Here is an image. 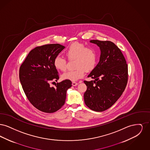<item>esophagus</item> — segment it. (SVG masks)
I'll list each match as a JSON object with an SVG mask.
<instances>
[{
	"instance_id": "1",
	"label": "esophagus",
	"mask_w": 150,
	"mask_h": 150,
	"mask_svg": "<svg viewBox=\"0 0 150 150\" xmlns=\"http://www.w3.org/2000/svg\"><path fill=\"white\" fill-rule=\"evenodd\" d=\"M78 84V83H76V82H72V86H76Z\"/></svg>"
}]
</instances>
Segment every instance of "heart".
Returning <instances> with one entry per match:
<instances>
[{
	"mask_svg": "<svg viewBox=\"0 0 150 150\" xmlns=\"http://www.w3.org/2000/svg\"><path fill=\"white\" fill-rule=\"evenodd\" d=\"M66 55L69 60L76 59L75 70L64 73L62 78L64 80L76 81L83 78L86 71H91L94 68L97 61V53L92 47H86L81 43H75L67 48ZM53 64L55 68L61 71L66 70V61L64 58L57 56L54 58Z\"/></svg>",
	"mask_w": 150,
	"mask_h": 150,
	"instance_id": "1",
	"label": "heart"
}]
</instances>
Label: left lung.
<instances>
[{
  "mask_svg": "<svg viewBox=\"0 0 150 150\" xmlns=\"http://www.w3.org/2000/svg\"><path fill=\"white\" fill-rule=\"evenodd\" d=\"M100 51L98 64L88 75L94 79L84 81L87 89L84 94L86 105L102 112L111 107L120 97L128 81V65L120 50L110 41L91 40Z\"/></svg>",
  "mask_w": 150,
  "mask_h": 150,
  "instance_id": "1",
  "label": "left lung"
}]
</instances>
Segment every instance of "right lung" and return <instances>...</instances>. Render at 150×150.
<instances>
[{
    "mask_svg": "<svg viewBox=\"0 0 150 150\" xmlns=\"http://www.w3.org/2000/svg\"><path fill=\"white\" fill-rule=\"evenodd\" d=\"M64 48L59 44L37 47L30 52L20 68V80L28 99L44 112L53 113L62 107L66 92L72 86L68 80L57 83L55 88L50 84L59 79L53 61Z\"/></svg>",
    "mask_w": 150,
    "mask_h": 150,
    "instance_id": "1",
    "label": "right lung"
}]
</instances>
